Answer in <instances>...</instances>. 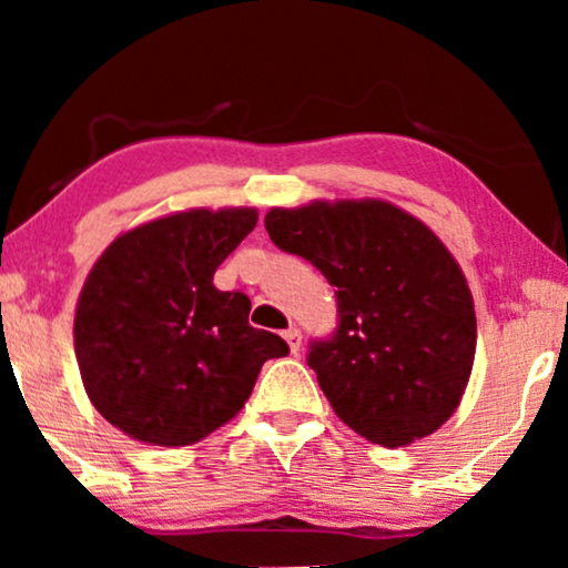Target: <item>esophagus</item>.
<instances>
[{
	"label": "esophagus",
	"instance_id": "esophagus-1",
	"mask_svg": "<svg viewBox=\"0 0 568 568\" xmlns=\"http://www.w3.org/2000/svg\"><path fill=\"white\" fill-rule=\"evenodd\" d=\"M284 341H286V346H290V352L297 354L300 346H302V333H300V328L284 331Z\"/></svg>",
	"mask_w": 568,
	"mask_h": 568
}]
</instances>
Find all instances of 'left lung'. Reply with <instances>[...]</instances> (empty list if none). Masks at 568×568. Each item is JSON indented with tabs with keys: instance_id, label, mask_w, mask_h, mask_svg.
<instances>
[{
	"instance_id": "1",
	"label": "left lung",
	"mask_w": 568,
	"mask_h": 568,
	"mask_svg": "<svg viewBox=\"0 0 568 568\" xmlns=\"http://www.w3.org/2000/svg\"><path fill=\"white\" fill-rule=\"evenodd\" d=\"M266 230L336 286L338 331L307 364L341 422L383 447L437 432L460 406L478 338L468 278L445 243L383 199L274 206Z\"/></svg>"
}]
</instances>
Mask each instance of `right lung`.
Here are the masks:
<instances>
[{
	"label": "right lung",
	"instance_id": "add662e5",
	"mask_svg": "<svg viewBox=\"0 0 568 568\" xmlns=\"http://www.w3.org/2000/svg\"><path fill=\"white\" fill-rule=\"evenodd\" d=\"M258 209H185L121 232L77 300L74 354L84 393L126 437L196 445L251 398L263 362L290 354L247 323L251 300L214 271L253 232Z\"/></svg>",
	"mask_w": 568,
	"mask_h": 568
}]
</instances>
